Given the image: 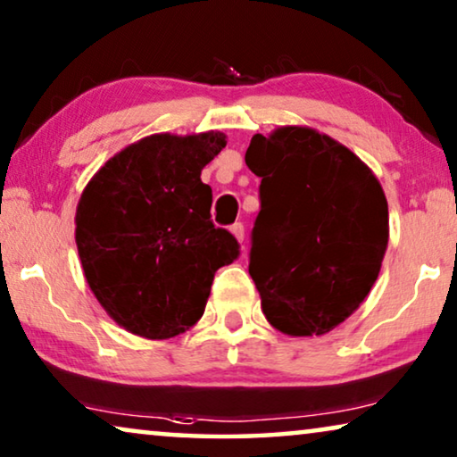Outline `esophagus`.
I'll use <instances>...</instances> for the list:
<instances>
[{
	"instance_id": "1",
	"label": "esophagus",
	"mask_w": 457,
	"mask_h": 457,
	"mask_svg": "<svg viewBox=\"0 0 457 457\" xmlns=\"http://www.w3.org/2000/svg\"><path fill=\"white\" fill-rule=\"evenodd\" d=\"M229 229H232V234L236 236V238H238V242L245 240V225H242L240 221H238V223H234L232 228H229Z\"/></svg>"
}]
</instances>
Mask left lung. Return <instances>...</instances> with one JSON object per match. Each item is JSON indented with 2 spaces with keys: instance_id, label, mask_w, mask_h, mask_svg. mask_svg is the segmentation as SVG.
<instances>
[{
  "instance_id": "left-lung-1",
  "label": "left lung",
  "mask_w": 457,
  "mask_h": 457,
  "mask_svg": "<svg viewBox=\"0 0 457 457\" xmlns=\"http://www.w3.org/2000/svg\"><path fill=\"white\" fill-rule=\"evenodd\" d=\"M246 165L261 178L251 273L267 321L320 337L372 290L388 245V204L370 167L309 127L253 136Z\"/></svg>"
}]
</instances>
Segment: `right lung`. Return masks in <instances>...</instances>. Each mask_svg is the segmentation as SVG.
<instances>
[{"label": "right lung", "mask_w": 457, "mask_h": 457, "mask_svg": "<svg viewBox=\"0 0 457 457\" xmlns=\"http://www.w3.org/2000/svg\"><path fill=\"white\" fill-rule=\"evenodd\" d=\"M219 131L156 133L97 171L77 206L83 273L106 313L144 338H171L203 318L219 267L240 245L211 219L200 173L225 148Z\"/></svg>", "instance_id": "right-lung-1"}]
</instances>
